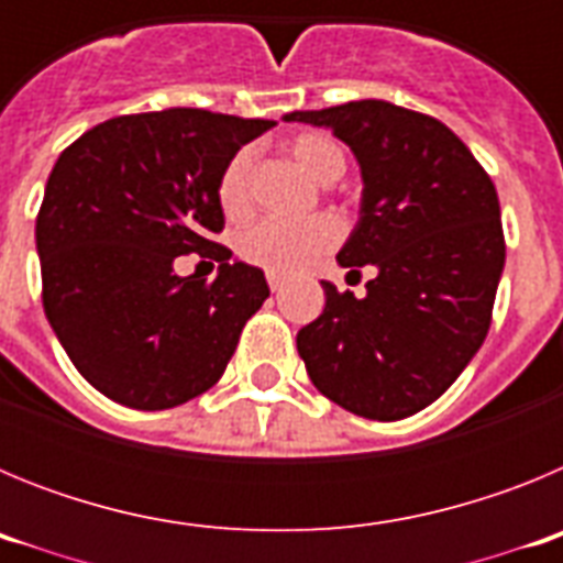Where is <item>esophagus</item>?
<instances>
[{
    "label": "esophagus",
    "instance_id": "34e87169",
    "mask_svg": "<svg viewBox=\"0 0 563 563\" xmlns=\"http://www.w3.org/2000/svg\"><path fill=\"white\" fill-rule=\"evenodd\" d=\"M267 285H271L273 292H278L285 287V276L282 273H267Z\"/></svg>",
    "mask_w": 563,
    "mask_h": 563
}]
</instances>
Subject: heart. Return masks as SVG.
Listing matches in <instances>:
<instances>
[{"instance_id": "b5f03b06", "label": "heart", "mask_w": 563, "mask_h": 563, "mask_svg": "<svg viewBox=\"0 0 563 563\" xmlns=\"http://www.w3.org/2000/svg\"><path fill=\"white\" fill-rule=\"evenodd\" d=\"M287 152L318 183L338 180L346 168L343 148L330 134H296L287 141ZM251 148H239L222 168L220 183H217V200L228 220H242L251 211ZM338 242H341V222L335 217H316L301 225L262 220L239 233L236 251L247 265L265 267L271 273H296L327 256Z\"/></svg>"}]
</instances>
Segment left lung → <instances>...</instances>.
Returning a JSON list of instances; mask_svg holds the SVG:
<instances>
[{
  "label": "left lung",
  "mask_w": 563,
  "mask_h": 563,
  "mask_svg": "<svg viewBox=\"0 0 563 563\" xmlns=\"http://www.w3.org/2000/svg\"><path fill=\"white\" fill-rule=\"evenodd\" d=\"M332 129L361 163V220L338 265L366 296L327 292L324 312L298 330L316 389L366 420H402L437 400L485 341L505 267L494 180L431 114L389 101L290 112Z\"/></svg>",
  "instance_id": "1"
}]
</instances>
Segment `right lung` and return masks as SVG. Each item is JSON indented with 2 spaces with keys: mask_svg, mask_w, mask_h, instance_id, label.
Here are the masks:
<instances>
[{
  "mask_svg": "<svg viewBox=\"0 0 563 563\" xmlns=\"http://www.w3.org/2000/svg\"><path fill=\"white\" fill-rule=\"evenodd\" d=\"M262 118L163 109L121 114L69 143L36 217L42 305L73 366L109 400L174 409L220 380L265 273L213 242L217 183ZM221 265L213 283L177 277V255Z\"/></svg>",
  "mask_w": 563,
  "mask_h": 563,
  "instance_id": "obj_1",
  "label": "right lung"
}]
</instances>
